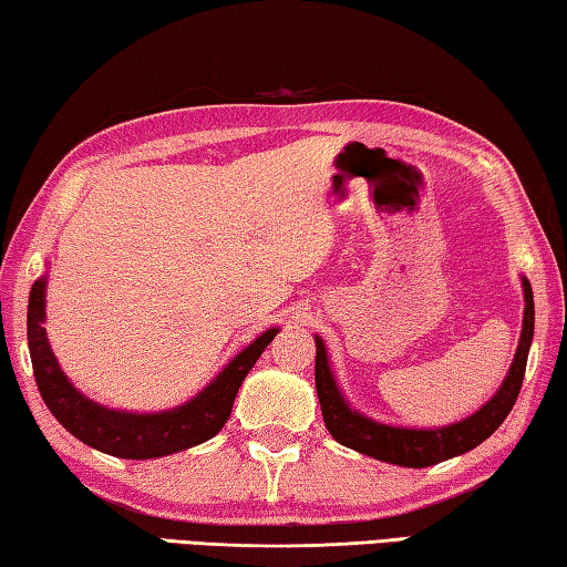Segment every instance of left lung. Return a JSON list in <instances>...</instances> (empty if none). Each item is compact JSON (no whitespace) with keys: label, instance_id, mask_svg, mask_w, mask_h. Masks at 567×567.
<instances>
[{"label":"left lung","instance_id":"1","mask_svg":"<svg viewBox=\"0 0 567 567\" xmlns=\"http://www.w3.org/2000/svg\"><path fill=\"white\" fill-rule=\"evenodd\" d=\"M523 282V330L520 340H517V350L511 370L497 388L495 395L485 402L483 408L475 410L473 415L465 420L453 422V425L443 427H400L388 425V422L372 420L364 412L354 410L348 398L334 380L332 364L328 348H324L322 338L315 334V344H318V354H315V388H318L320 408L324 427L330 435L338 440L340 445L358 450L362 455H370L382 463L402 465V467H427L437 465L443 460L465 455L470 450L485 443L497 427L503 425L507 412L513 410L517 395H520V385L525 378L527 352L533 344V330H535V302H533V287L527 277H520Z\"/></svg>","mask_w":567,"mask_h":567}]
</instances>
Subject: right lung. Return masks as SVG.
Listing matches in <instances>:
<instances>
[{"mask_svg": "<svg viewBox=\"0 0 567 567\" xmlns=\"http://www.w3.org/2000/svg\"><path fill=\"white\" fill-rule=\"evenodd\" d=\"M44 305L47 275L32 285L30 307H27V340H30V358L44 405L66 433L82 440L84 445L124 460L165 457L215 437L233 412L237 390L247 372L280 332V328L265 330L245 350H239L207 388L182 405L159 412H130L100 405L72 385L47 340Z\"/></svg>", "mask_w": 567, "mask_h": 567, "instance_id": "right-lung-1", "label": "right lung"}]
</instances>
